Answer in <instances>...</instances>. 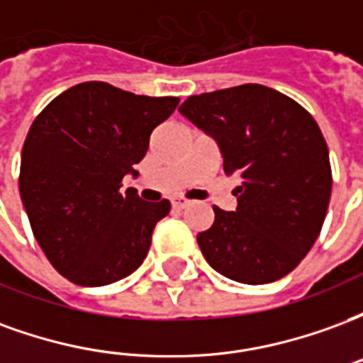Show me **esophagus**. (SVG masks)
Instances as JSON below:
<instances>
[{"instance_id":"34e87169","label":"esophagus","mask_w":363,"mask_h":363,"mask_svg":"<svg viewBox=\"0 0 363 363\" xmlns=\"http://www.w3.org/2000/svg\"><path fill=\"white\" fill-rule=\"evenodd\" d=\"M189 204L190 202L186 200V198H182V196L171 198V206H173V208H177V210H182V208H186Z\"/></svg>"}]
</instances>
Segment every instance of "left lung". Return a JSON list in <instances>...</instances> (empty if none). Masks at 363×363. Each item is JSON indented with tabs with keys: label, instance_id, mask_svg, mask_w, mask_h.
<instances>
[{
	"label": "left lung",
	"instance_id": "obj_1",
	"mask_svg": "<svg viewBox=\"0 0 363 363\" xmlns=\"http://www.w3.org/2000/svg\"><path fill=\"white\" fill-rule=\"evenodd\" d=\"M179 112L218 143L223 171L239 174L233 212L213 206L196 241L229 280L270 284L309 252L327 216L333 174L317 122L301 104L257 83L189 96Z\"/></svg>",
	"mask_w": 363,
	"mask_h": 363
}]
</instances>
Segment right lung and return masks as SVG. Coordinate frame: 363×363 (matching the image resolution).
<instances>
[{"label":"right lung","instance_id":"1","mask_svg":"<svg viewBox=\"0 0 363 363\" xmlns=\"http://www.w3.org/2000/svg\"><path fill=\"white\" fill-rule=\"evenodd\" d=\"M177 96H143L108 83L64 91L28 130L19 190L30 228L52 267L77 286H106L140 268L171 204L143 202L134 189L150 135Z\"/></svg>","mask_w":363,"mask_h":363}]
</instances>
